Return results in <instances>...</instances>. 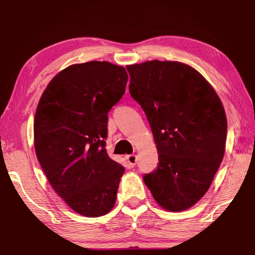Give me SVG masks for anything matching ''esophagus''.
<instances>
[{"mask_svg": "<svg viewBox=\"0 0 255 255\" xmlns=\"http://www.w3.org/2000/svg\"><path fill=\"white\" fill-rule=\"evenodd\" d=\"M126 159H127L128 165L130 166V167H133V166L136 165V163H137V156H136V155H133V154H131V155H127V156H126Z\"/></svg>", "mask_w": 255, "mask_h": 255, "instance_id": "obj_1", "label": "esophagus"}]
</instances>
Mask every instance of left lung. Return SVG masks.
<instances>
[{
    "label": "left lung",
    "mask_w": 255,
    "mask_h": 255,
    "mask_svg": "<svg viewBox=\"0 0 255 255\" xmlns=\"http://www.w3.org/2000/svg\"><path fill=\"white\" fill-rule=\"evenodd\" d=\"M129 93L143 108L158 153L144 174L159 206L188 209L209 189L225 153L227 122L217 93L199 72L179 62L127 66Z\"/></svg>",
    "instance_id": "1"
}]
</instances>
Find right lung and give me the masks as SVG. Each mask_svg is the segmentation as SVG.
I'll list each match as a JSON object with an SVG mask.
<instances>
[{
	"mask_svg": "<svg viewBox=\"0 0 255 255\" xmlns=\"http://www.w3.org/2000/svg\"><path fill=\"white\" fill-rule=\"evenodd\" d=\"M123 66H68L47 85L34 116V149L56 193L86 217L112 209L125 167L106 149L108 112L125 94Z\"/></svg>",
	"mask_w": 255,
	"mask_h": 255,
	"instance_id": "add662e5",
	"label": "right lung"
}]
</instances>
